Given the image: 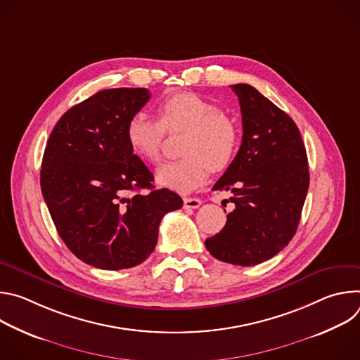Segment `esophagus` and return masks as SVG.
Masks as SVG:
<instances>
[{
  "label": "esophagus",
  "mask_w": 360,
  "mask_h": 360,
  "mask_svg": "<svg viewBox=\"0 0 360 360\" xmlns=\"http://www.w3.org/2000/svg\"><path fill=\"white\" fill-rule=\"evenodd\" d=\"M202 200L198 198H185L184 199V208L185 210H196L200 207Z\"/></svg>",
  "instance_id": "obj_1"
}]
</instances>
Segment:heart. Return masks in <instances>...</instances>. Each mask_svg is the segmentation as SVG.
I'll return each instance as SVG.
<instances>
[{"instance_id":"1","label":"heart","mask_w":360,"mask_h":360,"mask_svg":"<svg viewBox=\"0 0 360 360\" xmlns=\"http://www.w3.org/2000/svg\"><path fill=\"white\" fill-rule=\"evenodd\" d=\"M165 131L181 132L178 152L182 155L161 165L158 185L186 193L200 186L212 172L225 169L233 160L239 128L236 121L215 102L193 92L167 96L158 107V121L138 112L127 124L125 135L134 153L145 161L160 158Z\"/></svg>"}]
</instances>
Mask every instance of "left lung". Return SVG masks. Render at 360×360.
I'll use <instances>...</instances> for the list:
<instances>
[{"mask_svg": "<svg viewBox=\"0 0 360 360\" xmlns=\"http://www.w3.org/2000/svg\"><path fill=\"white\" fill-rule=\"evenodd\" d=\"M242 114V143L214 191H231L235 208L205 240L214 258L252 266L293 238L309 188L306 149L293 120L248 84L231 85ZM225 211V210H224Z\"/></svg>", "mask_w": 360, "mask_h": 360, "instance_id": "obj_1", "label": "left lung"}]
</instances>
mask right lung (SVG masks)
<instances>
[{"label": "right lung", "instance_id": "add662e5", "mask_svg": "<svg viewBox=\"0 0 360 360\" xmlns=\"http://www.w3.org/2000/svg\"><path fill=\"white\" fill-rule=\"evenodd\" d=\"M149 98L146 88L99 91L60 118L44 150L41 191L58 235L99 269L142 264L162 217L184 205L178 193L155 189L127 141L128 121Z\"/></svg>", "mask_w": 360, "mask_h": 360}]
</instances>
